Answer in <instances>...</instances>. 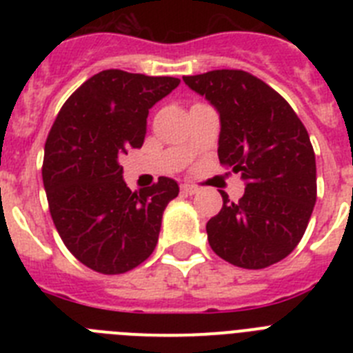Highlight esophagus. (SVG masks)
I'll return each mask as SVG.
<instances>
[{"instance_id":"1","label":"esophagus","mask_w":353,"mask_h":353,"mask_svg":"<svg viewBox=\"0 0 353 353\" xmlns=\"http://www.w3.org/2000/svg\"><path fill=\"white\" fill-rule=\"evenodd\" d=\"M180 191H182V194L185 196H192L198 192V187L191 185V183H182V185H180Z\"/></svg>"}]
</instances>
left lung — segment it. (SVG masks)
<instances>
[{"label":"left lung","instance_id":"left-lung-1","mask_svg":"<svg viewBox=\"0 0 353 353\" xmlns=\"http://www.w3.org/2000/svg\"><path fill=\"white\" fill-rule=\"evenodd\" d=\"M221 117V164L245 180L244 196L207 223L212 251L242 269H265L297 248L316 201L313 145L292 105L245 70L183 76Z\"/></svg>","mask_w":353,"mask_h":353}]
</instances>
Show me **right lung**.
<instances>
[{
  "label": "right lung",
  "mask_w": 353,
  "mask_h": 353,
  "mask_svg": "<svg viewBox=\"0 0 353 353\" xmlns=\"http://www.w3.org/2000/svg\"><path fill=\"white\" fill-rule=\"evenodd\" d=\"M180 79L102 70L60 109L43 150L42 179L52 223L68 251L105 276L136 269L154 252L162 212L179 183L161 176L130 191L118 159L145 141L148 109Z\"/></svg>",
  "instance_id": "right-lung-1"
}]
</instances>
